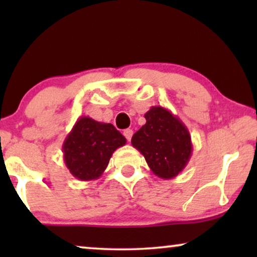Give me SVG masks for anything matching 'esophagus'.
I'll return each mask as SVG.
<instances>
[{
  "mask_svg": "<svg viewBox=\"0 0 257 257\" xmlns=\"http://www.w3.org/2000/svg\"><path fill=\"white\" fill-rule=\"evenodd\" d=\"M132 135H133V131L131 128H126V130H124V136H125V138L128 140H131V138H132Z\"/></svg>",
  "mask_w": 257,
  "mask_h": 257,
  "instance_id": "34e87169",
  "label": "esophagus"
}]
</instances>
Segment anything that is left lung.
Here are the masks:
<instances>
[{
  "label": "left lung",
  "instance_id": "8db88e82",
  "mask_svg": "<svg viewBox=\"0 0 257 257\" xmlns=\"http://www.w3.org/2000/svg\"><path fill=\"white\" fill-rule=\"evenodd\" d=\"M146 124L132 137V146L145 158L154 174L165 180L177 177L187 166L193 145L188 128L163 106H152L145 113Z\"/></svg>",
  "mask_w": 257,
  "mask_h": 257
}]
</instances>
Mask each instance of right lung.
Wrapping results in <instances>:
<instances>
[{"label": "right lung", "instance_id": "obj_1", "mask_svg": "<svg viewBox=\"0 0 257 257\" xmlns=\"http://www.w3.org/2000/svg\"><path fill=\"white\" fill-rule=\"evenodd\" d=\"M125 144V137L112 124L82 115L63 143L65 166L80 181L97 180L114 151Z\"/></svg>", "mask_w": 257, "mask_h": 257}]
</instances>
